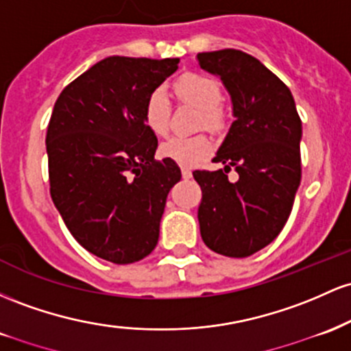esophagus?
I'll return each instance as SVG.
<instances>
[{
    "label": "esophagus",
    "mask_w": 351,
    "mask_h": 351,
    "mask_svg": "<svg viewBox=\"0 0 351 351\" xmlns=\"http://www.w3.org/2000/svg\"><path fill=\"white\" fill-rule=\"evenodd\" d=\"M192 177V172H191V169H187V167H184L182 169V179H191Z\"/></svg>",
    "instance_id": "34e87169"
}]
</instances>
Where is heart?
Wrapping results in <instances>:
<instances>
[{"label":"heart","instance_id":"1","mask_svg":"<svg viewBox=\"0 0 351 351\" xmlns=\"http://www.w3.org/2000/svg\"><path fill=\"white\" fill-rule=\"evenodd\" d=\"M176 94L180 101L194 106L202 112L204 128L212 132H219L223 128V117L220 112L222 90L214 77L206 74L187 73L180 76L174 84ZM171 119V102L164 89H156L149 94L144 106V123L156 136H164L169 129ZM210 141L206 136L194 137H171L160 144V156L174 160L184 167H192L210 152Z\"/></svg>","mask_w":351,"mask_h":351}]
</instances>
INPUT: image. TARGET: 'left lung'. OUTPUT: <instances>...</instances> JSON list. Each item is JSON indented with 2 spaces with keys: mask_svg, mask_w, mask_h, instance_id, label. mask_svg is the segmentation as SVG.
I'll return each mask as SVG.
<instances>
[{
  "mask_svg": "<svg viewBox=\"0 0 351 351\" xmlns=\"http://www.w3.org/2000/svg\"><path fill=\"white\" fill-rule=\"evenodd\" d=\"M197 61L220 77L235 117L214 157L223 169L192 172L202 189L200 235L220 255L249 257L290 217L302 179V121L290 89L250 54L220 49L199 53ZM230 167L239 174L235 183L226 177Z\"/></svg>",
  "mask_w": 351,
  "mask_h": 351,
  "instance_id": "left-lung-1",
  "label": "left lung"
}]
</instances>
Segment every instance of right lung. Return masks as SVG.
Here are the masks:
<instances>
[{
	"label": "right lung",
	"instance_id": "obj_1",
	"mask_svg": "<svg viewBox=\"0 0 351 351\" xmlns=\"http://www.w3.org/2000/svg\"><path fill=\"white\" fill-rule=\"evenodd\" d=\"M177 68V58L109 56L66 86L51 114V199L73 237L108 262L143 261L159 240L180 169L154 159L144 106Z\"/></svg>",
	"mask_w": 351,
	"mask_h": 351
}]
</instances>
